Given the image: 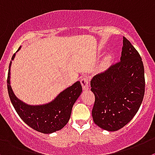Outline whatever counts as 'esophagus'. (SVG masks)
Instances as JSON below:
<instances>
[{
	"label": "esophagus",
	"instance_id": "1",
	"mask_svg": "<svg viewBox=\"0 0 155 155\" xmlns=\"http://www.w3.org/2000/svg\"><path fill=\"white\" fill-rule=\"evenodd\" d=\"M81 83L82 87L84 91L89 89V79H88V77L84 76V78H82L81 79Z\"/></svg>",
	"mask_w": 155,
	"mask_h": 155
}]
</instances>
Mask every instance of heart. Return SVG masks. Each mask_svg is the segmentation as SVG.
<instances>
[{"label":"heart","instance_id":"obj_1","mask_svg":"<svg viewBox=\"0 0 155 155\" xmlns=\"http://www.w3.org/2000/svg\"><path fill=\"white\" fill-rule=\"evenodd\" d=\"M111 61H112L111 55H107V56H105L102 61V67L104 68H107L109 65H110V63H111Z\"/></svg>","mask_w":155,"mask_h":155}]
</instances>
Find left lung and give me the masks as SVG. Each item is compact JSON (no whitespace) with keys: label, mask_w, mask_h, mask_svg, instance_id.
Listing matches in <instances>:
<instances>
[{"label":"left lung","mask_w":155,"mask_h":155,"mask_svg":"<svg viewBox=\"0 0 155 155\" xmlns=\"http://www.w3.org/2000/svg\"><path fill=\"white\" fill-rule=\"evenodd\" d=\"M95 96L92 110L99 127L114 132L124 127L135 116L145 94V70L140 54L123 37L120 61L91 81Z\"/></svg>","instance_id":"1"}]
</instances>
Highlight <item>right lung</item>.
Returning <instances> with one entry per match:
<instances>
[{"label": "right lung", "instance_id": "add662e5", "mask_svg": "<svg viewBox=\"0 0 155 155\" xmlns=\"http://www.w3.org/2000/svg\"><path fill=\"white\" fill-rule=\"evenodd\" d=\"M20 49V47L17 51ZM16 53L11 58L12 61ZM12 61L9 66L7 89L10 101L22 120L34 130L44 134H51L62 129L69 121L73 105L82 92L81 82H75L48 104H27L17 98L10 85V67Z\"/></svg>", "mask_w": 155, "mask_h": 155}]
</instances>
